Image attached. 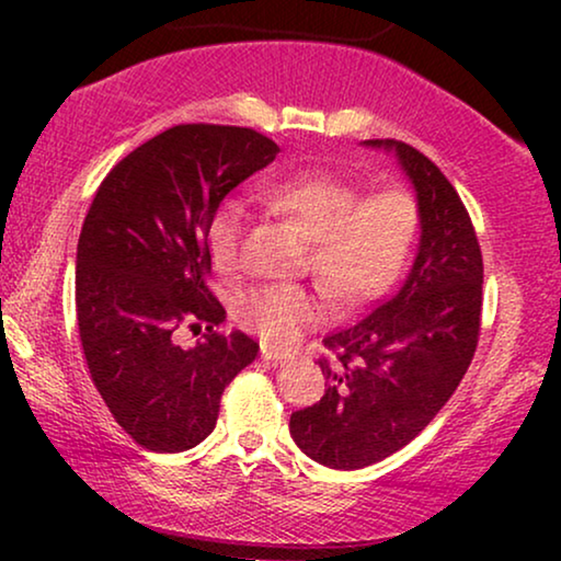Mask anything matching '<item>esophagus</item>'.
I'll return each mask as SVG.
<instances>
[{"instance_id": "1", "label": "esophagus", "mask_w": 561, "mask_h": 561, "mask_svg": "<svg viewBox=\"0 0 561 561\" xmlns=\"http://www.w3.org/2000/svg\"><path fill=\"white\" fill-rule=\"evenodd\" d=\"M260 355H263V359H267V363H273V365H283V363H288V359H290L288 352H275L271 347H263Z\"/></svg>"}]
</instances>
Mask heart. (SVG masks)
Here are the masks:
<instances>
[{"label": "heart", "instance_id": "b5f03b06", "mask_svg": "<svg viewBox=\"0 0 561 561\" xmlns=\"http://www.w3.org/2000/svg\"><path fill=\"white\" fill-rule=\"evenodd\" d=\"M263 198L311 237L306 271L347 309L393 286L419 232V202L405 186L363 194L340 173L304 171L265 183ZM248 225V206L234 196L211 211L206 242L221 273L242 267ZM327 313L324 296L304 286H265L237 304V321L275 350L294 347Z\"/></svg>", "mask_w": 561, "mask_h": 561}]
</instances>
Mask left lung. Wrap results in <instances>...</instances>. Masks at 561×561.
Wrapping results in <instances>:
<instances>
[{"mask_svg": "<svg viewBox=\"0 0 561 561\" xmlns=\"http://www.w3.org/2000/svg\"><path fill=\"white\" fill-rule=\"evenodd\" d=\"M419 198L421 242L409 278L355 324L324 336L327 393L290 416L298 449L334 470H359L403 449L455 393L480 340L482 252L462 198L439 168L401 140Z\"/></svg>", "mask_w": 561, "mask_h": 561, "instance_id": "left-lung-1", "label": "left lung"}]
</instances>
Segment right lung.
I'll return each mask as SVG.
<instances>
[{
  "mask_svg": "<svg viewBox=\"0 0 561 561\" xmlns=\"http://www.w3.org/2000/svg\"><path fill=\"white\" fill-rule=\"evenodd\" d=\"M280 148L250 127L175 125L106 173L76 252V319L91 380L140 447L183 451L211 434L225 388L257 357L242 332H217L206 225L229 191ZM186 325L205 329L191 351Z\"/></svg>",
  "mask_w": 561,
  "mask_h": 561,
  "instance_id": "1",
  "label": "right lung"
}]
</instances>
